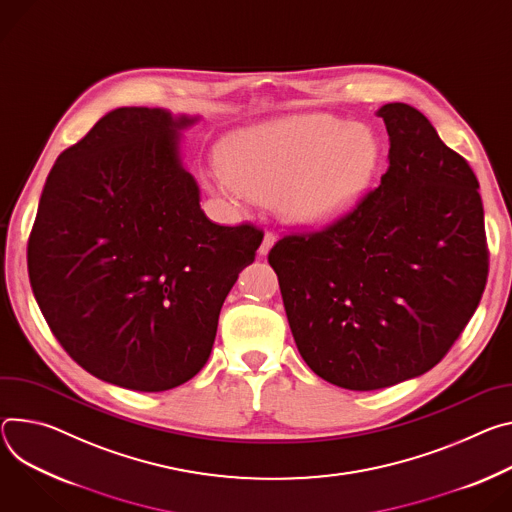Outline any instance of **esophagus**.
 <instances>
[{
  "mask_svg": "<svg viewBox=\"0 0 512 512\" xmlns=\"http://www.w3.org/2000/svg\"><path fill=\"white\" fill-rule=\"evenodd\" d=\"M275 241H277V235H275V232H273V230H265L263 241H261V245H259V255H267Z\"/></svg>",
  "mask_w": 512,
  "mask_h": 512,
  "instance_id": "34e87169",
  "label": "esophagus"
}]
</instances>
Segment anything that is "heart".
<instances>
[{
  "label": "heart",
  "mask_w": 512,
  "mask_h": 512,
  "mask_svg": "<svg viewBox=\"0 0 512 512\" xmlns=\"http://www.w3.org/2000/svg\"><path fill=\"white\" fill-rule=\"evenodd\" d=\"M380 159V141L367 126L300 114L237 134L206 183L237 202L277 200L288 218L314 224L347 212L376 177Z\"/></svg>",
  "instance_id": "1"
}]
</instances>
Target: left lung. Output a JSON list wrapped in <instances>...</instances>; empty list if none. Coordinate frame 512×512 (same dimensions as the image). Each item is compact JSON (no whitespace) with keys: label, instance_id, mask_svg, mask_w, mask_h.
Listing matches in <instances>:
<instances>
[{"label":"left lung","instance_id":"1","mask_svg":"<svg viewBox=\"0 0 512 512\" xmlns=\"http://www.w3.org/2000/svg\"><path fill=\"white\" fill-rule=\"evenodd\" d=\"M390 165L376 190L267 255L302 359L347 390L425 374L474 316L488 280L480 183L408 104L378 110Z\"/></svg>","mask_w":512,"mask_h":512}]
</instances>
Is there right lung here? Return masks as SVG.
<instances>
[{
  "mask_svg": "<svg viewBox=\"0 0 512 512\" xmlns=\"http://www.w3.org/2000/svg\"><path fill=\"white\" fill-rule=\"evenodd\" d=\"M198 118L118 108L65 149L46 177L28 275L61 347L91 376L163 392L206 365L218 314L263 235L200 208L179 159Z\"/></svg>",
  "mask_w": 512,
  "mask_h": 512,
  "instance_id": "add662e5",
  "label": "right lung"
}]
</instances>
